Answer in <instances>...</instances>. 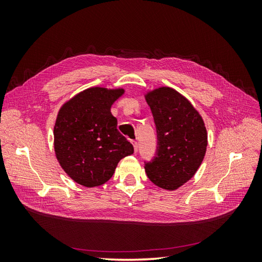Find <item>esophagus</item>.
I'll list each match as a JSON object with an SVG mask.
<instances>
[{
    "label": "esophagus",
    "instance_id": "1",
    "mask_svg": "<svg viewBox=\"0 0 262 262\" xmlns=\"http://www.w3.org/2000/svg\"><path fill=\"white\" fill-rule=\"evenodd\" d=\"M132 144H133V147H134V152H138V148H139V144L137 141H132Z\"/></svg>",
    "mask_w": 262,
    "mask_h": 262
}]
</instances>
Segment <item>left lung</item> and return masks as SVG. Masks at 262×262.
Segmentation results:
<instances>
[{
  "instance_id": "1",
  "label": "left lung",
  "mask_w": 262,
  "mask_h": 262,
  "mask_svg": "<svg viewBox=\"0 0 262 262\" xmlns=\"http://www.w3.org/2000/svg\"><path fill=\"white\" fill-rule=\"evenodd\" d=\"M157 133L156 154L145 162L149 180L166 190H176L191 179L208 145L203 119L190 101L170 87L145 95Z\"/></svg>"
}]
</instances>
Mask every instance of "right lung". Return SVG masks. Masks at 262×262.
Segmentation results:
<instances>
[{
    "label": "right lung",
    "instance_id": "add662e5",
    "mask_svg": "<svg viewBox=\"0 0 262 262\" xmlns=\"http://www.w3.org/2000/svg\"><path fill=\"white\" fill-rule=\"evenodd\" d=\"M122 89L92 87L78 93L60 109L54 124V150L61 167L77 184L97 187L113 177L133 145L117 129L110 113Z\"/></svg>",
    "mask_w": 262,
    "mask_h": 262
}]
</instances>
